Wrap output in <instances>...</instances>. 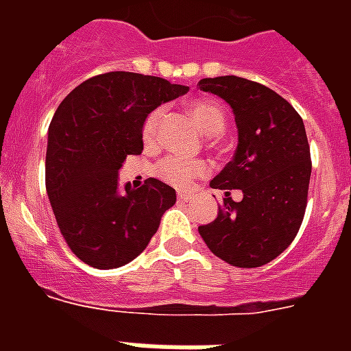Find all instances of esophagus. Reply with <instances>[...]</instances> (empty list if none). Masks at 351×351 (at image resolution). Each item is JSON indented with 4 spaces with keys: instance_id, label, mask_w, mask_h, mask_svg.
I'll return each instance as SVG.
<instances>
[{
    "instance_id": "1",
    "label": "esophagus",
    "mask_w": 351,
    "mask_h": 351,
    "mask_svg": "<svg viewBox=\"0 0 351 351\" xmlns=\"http://www.w3.org/2000/svg\"><path fill=\"white\" fill-rule=\"evenodd\" d=\"M189 198H191V195H189V193L178 191V200H180V202H187Z\"/></svg>"
}]
</instances>
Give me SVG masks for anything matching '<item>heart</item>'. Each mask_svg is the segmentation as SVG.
I'll use <instances>...</instances> for the list:
<instances>
[{
    "instance_id": "heart-1",
    "label": "heart",
    "mask_w": 351,
    "mask_h": 351,
    "mask_svg": "<svg viewBox=\"0 0 351 351\" xmlns=\"http://www.w3.org/2000/svg\"><path fill=\"white\" fill-rule=\"evenodd\" d=\"M187 114L195 120L198 129L209 136L219 134L226 125L224 109L219 101L215 100H193L187 106ZM158 120L160 111H154L143 121L142 138L147 145H151L156 140ZM156 173L162 180L169 182L173 186H187L189 182L208 173V164L202 160H184L178 158V156H167L160 162Z\"/></svg>"
}]
</instances>
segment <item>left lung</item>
<instances>
[{
    "label": "left lung",
    "mask_w": 351,
    "mask_h": 351,
    "mask_svg": "<svg viewBox=\"0 0 351 351\" xmlns=\"http://www.w3.org/2000/svg\"><path fill=\"white\" fill-rule=\"evenodd\" d=\"M198 87L230 104L239 131L233 160L209 184L224 189V208L198 233L231 266H264L293 242L304 219L311 175L304 121L282 96L251 80L204 78ZM231 189L243 191L240 203Z\"/></svg>",
    "instance_id": "8db88e82"
}]
</instances>
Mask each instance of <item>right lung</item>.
Wrapping results in <instances>:
<instances>
[{"label": "right lung", "mask_w": 351, "mask_h": 351, "mask_svg": "<svg viewBox=\"0 0 351 351\" xmlns=\"http://www.w3.org/2000/svg\"><path fill=\"white\" fill-rule=\"evenodd\" d=\"M186 85L136 73L98 74L58 106L47 142L45 187L58 228L80 261L112 269L134 261L176 202L175 189L147 178L120 191L127 154L143 151L142 127Z\"/></svg>", "instance_id": "obj_1"}]
</instances>
